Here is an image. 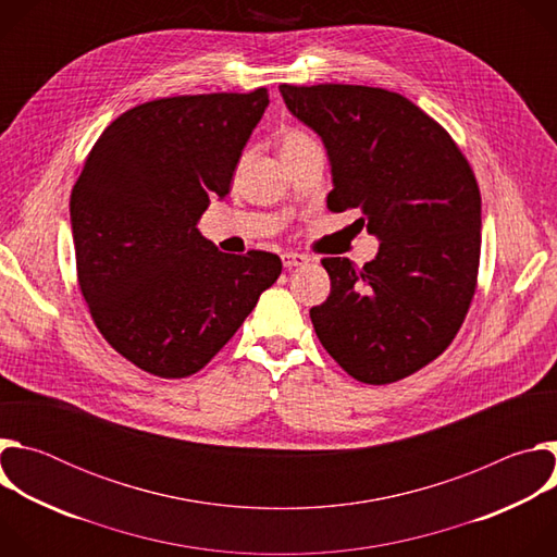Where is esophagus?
Masks as SVG:
<instances>
[{
    "instance_id": "34e87169",
    "label": "esophagus",
    "mask_w": 557,
    "mask_h": 557,
    "mask_svg": "<svg viewBox=\"0 0 557 557\" xmlns=\"http://www.w3.org/2000/svg\"><path fill=\"white\" fill-rule=\"evenodd\" d=\"M282 262H284V267H286V269H295V267L306 264V262H308V258H306V256H301V253L286 251V253H282Z\"/></svg>"
}]
</instances>
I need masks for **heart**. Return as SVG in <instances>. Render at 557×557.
<instances>
[{"label":"heart","mask_w":557,"mask_h":557,"mask_svg":"<svg viewBox=\"0 0 557 557\" xmlns=\"http://www.w3.org/2000/svg\"><path fill=\"white\" fill-rule=\"evenodd\" d=\"M317 140L312 134H308L306 129H299V127H288L282 132L280 136V151L282 156L286 153H295L299 149H306V147H314Z\"/></svg>","instance_id":"heart-1"}]
</instances>
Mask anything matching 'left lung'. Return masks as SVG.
<instances>
[{
  "label": "left lung",
  "mask_w": 557,
  "mask_h": 557,
  "mask_svg": "<svg viewBox=\"0 0 557 557\" xmlns=\"http://www.w3.org/2000/svg\"><path fill=\"white\" fill-rule=\"evenodd\" d=\"M286 108L324 140L331 211L359 209L379 253L324 258L331 295L310 308L357 381L394 383L434 361L469 310L481 262V191L451 136L410 99L368 86H288Z\"/></svg>",
  "instance_id": "8db88e82"
}]
</instances>
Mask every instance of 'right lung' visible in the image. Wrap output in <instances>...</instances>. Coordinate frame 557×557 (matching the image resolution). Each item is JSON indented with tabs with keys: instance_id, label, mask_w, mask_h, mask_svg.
Here are the masks:
<instances>
[{
	"instance_id": "obj_1",
	"label": "right lung",
	"mask_w": 557,
	"mask_h": 557,
	"mask_svg": "<svg viewBox=\"0 0 557 557\" xmlns=\"http://www.w3.org/2000/svg\"><path fill=\"white\" fill-rule=\"evenodd\" d=\"M267 106V88L136 106L72 187L78 288L106 342L153 376L205 368L282 273L275 253H222L198 231Z\"/></svg>"
}]
</instances>
